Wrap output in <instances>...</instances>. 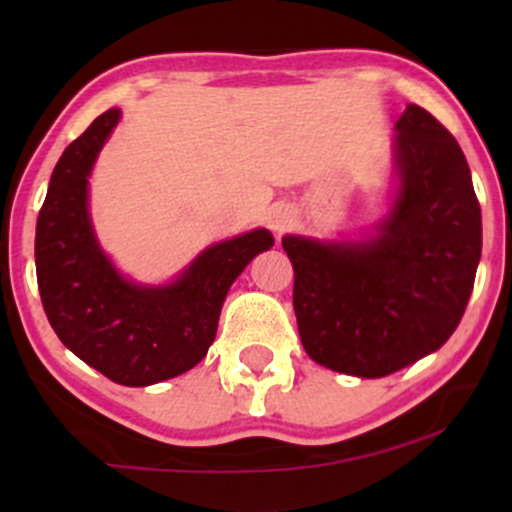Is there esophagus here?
Returning a JSON list of instances; mask_svg holds the SVG:
<instances>
[{
  "label": "esophagus",
  "mask_w": 512,
  "mask_h": 512,
  "mask_svg": "<svg viewBox=\"0 0 512 512\" xmlns=\"http://www.w3.org/2000/svg\"><path fill=\"white\" fill-rule=\"evenodd\" d=\"M293 221H296V211H293L291 207H286V204H276V207H272V211H269V216H267V226L272 228L276 236H281L284 231H289V228L293 226Z\"/></svg>",
  "instance_id": "esophagus-1"
}]
</instances>
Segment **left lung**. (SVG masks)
<instances>
[{"label":"left lung","mask_w":512,"mask_h":512,"mask_svg":"<svg viewBox=\"0 0 512 512\" xmlns=\"http://www.w3.org/2000/svg\"><path fill=\"white\" fill-rule=\"evenodd\" d=\"M395 132L383 219L361 238H281L305 354L356 378H383L448 342L481 257V209L460 144L419 105H407Z\"/></svg>","instance_id":"left-lung-1"}]
</instances>
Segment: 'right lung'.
Segmentation results:
<instances>
[{"label": "right lung", "instance_id": "1", "mask_svg": "<svg viewBox=\"0 0 512 512\" xmlns=\"http://www.w3.org/2000/svg\"><path fill=\"white\" fill-rule=\"evenodd\" d=\"M120 108L64 149L35 226V272L60 342L117 385L146 387L195 368L214 344L226 293L260 252L267 228L209 245L168 284L127 279L105 255L88 211V178Z\"/></svg>", "mask_w": 512, "mask_h": 512}]
</instances>
